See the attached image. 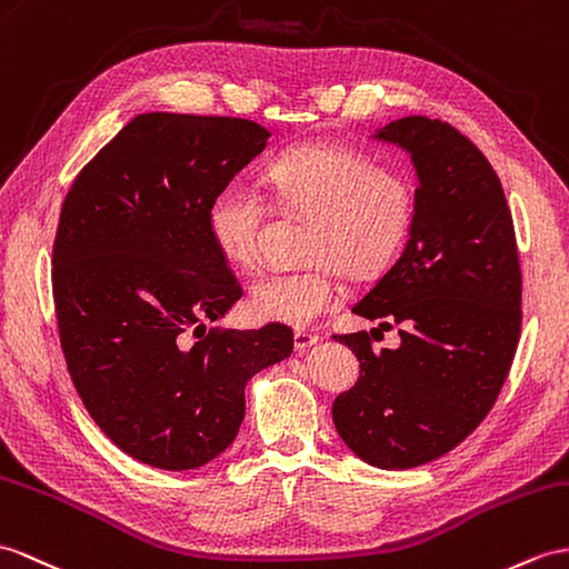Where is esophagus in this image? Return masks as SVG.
<instances>
[{
  "label": "esophagus",
  "instance_id": "obj_1",
  "mask_svg": "<svg viewBox=\"0 0 569 569\" xmlns=\"http://www.w3.org/2000/svg\"><path fill=\"white\" fill-rule=\"evenodd\" d=\"M316 342H318L316 332H309V330H297V332H295V348H297L299 352H307L309 348H313Z\"/></svg>",
  "mask_w": 569,
  "mask_h": 569
}]
</instances>
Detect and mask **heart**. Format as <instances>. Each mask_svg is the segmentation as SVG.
Listing matches in <instances>:
<instances>
[{
	"label": "heart",
	"instance_id": "b5f03b06",
	"mask_svg": "<svg viewBox=\"0 0 569 569\" xmlns=\"http://www.w3.org/2000/svg\"><path fill=\"white\" fill-rule=\"evenodd\" d=\"M274 204L309 217L301 258L311 266L270 272L251 289L260 321L311 328L338 307L340 268L352 277L379 272L406 241L415 217V188L406 171L377 163L348 144H301L266 166ZM266 204L258 190L229 183L207 204V233L233 266L258 258Z\"/></svg>",
	"mask_w": 569,
	"mask_h": 569
}]
</instances>
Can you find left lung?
<instances>
[{"mask_svg":"<svg viewBox=\"0 0 569 569\" xmlns=\"http://www.w3.org/2000/svg\"><path fill=\"white\" fill-rule=\"evenodd\" d=\"M373 137L408 151L420 186L406 248L352 311L398 326L400 345L332 336L359 359L332 422L359 459L403 470L459 447L495 406L521 332V268L500 178L466 134L410 116Z\"/></svg>","mask_w":569,"mask_h":569,"instance_id":"left-lung-1","label":"left lung"}]
</instances>
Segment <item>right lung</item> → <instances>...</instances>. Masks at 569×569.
Here are the masks:
<instances>
[{
    "instance_id": "obj_1",
    "label": "right lung",
    "mask_w": 569,
    "mask_h": 569,
    "mask_svg": "<svg viewBox=\"0 0 569 569\" xmlns=\"http://www.w3.org/2000/svg\"><path fill=\"white\" fill-rule=\"evenodd\" d=\"M268 137L246 118L137 116L62 202L52 299L67 371L103 435L147 466L217 459L239 435L246 383L295 350L282 323L204 328L243 295L207 204Z\"/></svg>"
}]
</instances>
